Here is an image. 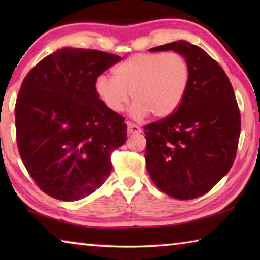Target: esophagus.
<instances>
[{
  "label": "esophagus",
  "mask_w": 260,
  "mask_h": 260,
  "mask_svg": "<svg viewBox=\"0 0 260 260\" xmlns=\"http://www.w3.org/2000/svg\"><path fill=\"white\" fill-rule=\"evenodd\" d=\"M127 132H128V134H138L141 132V128L133 122L127 121Z\"/></svg>",
  "instance_id": "esophagus-1"
}]
</instances>
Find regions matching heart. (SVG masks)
I'll return each instance as SVG.
<instances>
[{
  "instance_id": "b5f03b06",
  "label": "heart",
  "mask_w": 260,
  "mask_h": 260,
  "mask_svg": "<svg viewBox=\"0 0 260 260\" xmlns=\"http://www.w3.org/2000/svg\"><path fill=\"white\" fill-rule=\"evenodd\" d=\"M190 81V65L179 52L135 54L113 69V78L101 74L95 82L103 103L121 112L131 99V114L165 118L182 103Z\"/></svg>"
}]
</instances>
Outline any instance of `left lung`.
<instances>
[{"label": "left lung", "instance_id": "8db88e82", "mask_svg": "<svg viewBox=\"0 0 260 260\" xmlns=\"http://www.w3.org/2000/svg\"><path fill=\"white\" fill-rule=\"evenodd\" d=\"M162 50L186 57L190 81L171 116L143 127L146 166L162 192L192 200L211 190L233 166L241 133L240 109L227 74L202 48L175 41L150 49Z\"/></svg>", "mask_w": 260, "mask_h": 260}]
</instances>
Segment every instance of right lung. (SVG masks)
Returning a JSON list of instances; mask_svg holds the SVG:
<instances>
[{
	"instance_id": "obj_1",
	"label": "right lung",
	"mask_w": 260,
	"mask_h": 260,
	"mask_svg": "<svg viewBox=\"0 0 260 260\" xmlns=\"http://www.w3.org/2000/svg\"><path fill=\"white\" fill-rule=\"evenodd\" d=\"M120 56L61 48L35 65L16 101L19 155L43 192L78 201L111 172V153L127 140L125 118L99 99L95 82Z\"/></svg>"
}]
</instances>
